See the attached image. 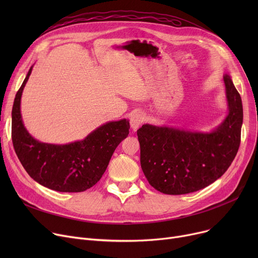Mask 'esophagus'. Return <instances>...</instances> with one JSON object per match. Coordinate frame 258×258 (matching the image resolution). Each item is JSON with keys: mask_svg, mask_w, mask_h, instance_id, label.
I'll return each instance as SVG.
<instances>
[{"mask_svg": "<svg viewBox=\"0 0 258 258\" xmlns=\"http://www.w3.org/2000/svg\"><path fill=\"white\" fill-rule=\"evenodd\" d=\"M144 121V115L142 112H135L132 114L130 122H131V127L134 132H136L143 123Z\"/></svg>", "mask_w": 258, "mask_h": 258, "instance_id": "1", "label": "esophagus"}]
</instances>
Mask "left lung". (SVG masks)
<instances>
[{"mask_svg":"<svg viewBox=\"0 0 258 258\" xmlns=\"http://www.w3.org/2000/svg\"><path fill=\"white\" fill-rule=\"evenodd\" d=\"M224 84L229 112L209 133L143 124L137 131L140 163L145 178L158 191L186 195L221 178L234 160L242 124L240 95L228 74Z\"/></svg>","mask_w":258,"mask_h":258,"instance_id":"obj_1","label":"left lung"}]
</instances>
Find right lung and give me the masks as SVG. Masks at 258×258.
I'll return each mask as SVG.
<instances>
[{
  "label": "right lung",
  "instance_id": "1",
  "mask_svg": "<svg viewBox=\"0 0 258 258\" xmlns=\"http://www.w3.org/2000/svg\"><path fill=\"white\" fill-rule=\"evenodd\" d=\"M30 68L12 107V143L25 170L38 184L60 192H81L96 184L104 173L119 143L127 137L130 121H110L80 141L68 144L43 143L26 130L21 115L23 90Z\"/></svg>",
  "mask_w": 258,
  "mask_h": 258
}]
</instances>
